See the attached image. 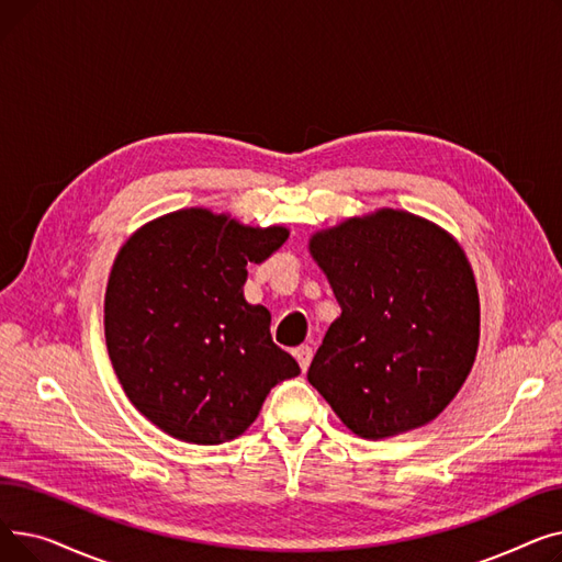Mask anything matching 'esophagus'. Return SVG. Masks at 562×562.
I'll list each match as a JSON object with an SVG mask.
<instances>
[{
  "label": "esophagus",
  "instance_id": "obj_1",
  "mask_svg": "<svg viewBox=\"0 0 562 562\" xmlns=\"http://www.w3.org/2000/svg\"><path fill=\"white\" fill-rule=\"evenodd\" d=\"M293 356H296L301 369L307 371V367H310V362H312V356H314V350H312V346H299L296 350H293Z\"/></svg>",
  "mask_w": 562,
  "mask_h": 562
}]
</instances>
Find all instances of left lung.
Listing matches in <instances>:
<instances>
[{
	"mask_svg": "<svg viewBox=\"0 0 562 562\" xmlns=\"http://www.w3.org/2000/svg\"><path fill=\"white\" fill-rule=\"evenodd\" d=\"M341 316L307 380L360 437L432 422L479 348V291L462 248L437 225L382 210L312 236Z\"/></svg>",
	"mask_w": 562,
	"mask_h": 562,
	"instance_id": "1",
	"label": "left lung"
}]
</instances>
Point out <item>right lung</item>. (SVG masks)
<instances>
[{
  "instance_id": "obj_1",
  "label": "right lung",
  "mask_w": 562,
  "mask_h": 562,
  "mask_svg": "<svg viewBox=\"0 0 562 562\" xmlns=\"http://www.w3.org/2000/svg\"><path fill=\"white\" fill-rule=\"evenodd\" d=\"M286 239L278 225L182 210L117 252L104 301L109 358L127 398L164 432L223 445L257 419L278 382L301 373L273 344L269 310L244 299L248 261Z\"/></svg>"
}]
</instances>
